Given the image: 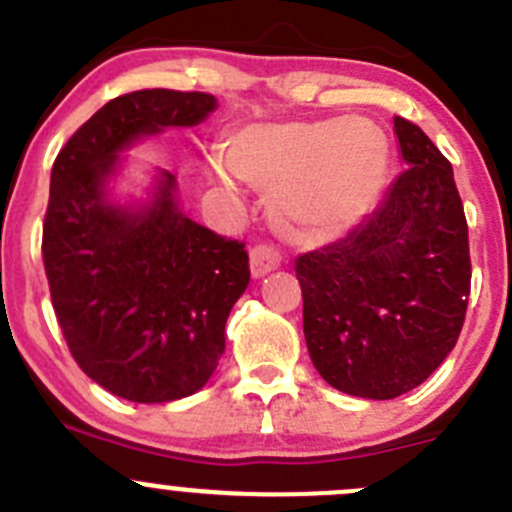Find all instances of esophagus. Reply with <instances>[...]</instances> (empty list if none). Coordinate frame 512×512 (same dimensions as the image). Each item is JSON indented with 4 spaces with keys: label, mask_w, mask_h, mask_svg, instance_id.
<instances>
[{
    "label": "esophagus",
    "mask_w": 512,
    "mask_h": 512,
    "mask_svg": "<svg viewBox=\"0 0 512 512\" xmlns=\"http://www.w3.org/2000/svg\"><path fill=\"white\" fill-rule=\"evenodd\" d=\"M249 263H251V276L263 278L266 273L276 271V268L281 266V256H278L273 249H268V246H256V249H251Z\"/></svg>",
    "instance_id": "1"
}]
</instances>
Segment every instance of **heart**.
Listing matches in <instances>:
<instances>
[{"label": "heart", "instance_id": "obj_1", "mask_svg": "<svg viewBox=\"0 0 512 512\" xmlns=\"http://www.w3.org/2000/svg\"><path fill=\"white\" fill-rule=\"evenodd\" d=\"M388 166V136L361 116L261 121L229 136L226 154L206 161V179L224 196L241 181L268 191L278 234L296 246H321L371 214Z\"/></svg>", "mask_w": 512, "mask_h": 512}]
</instances>
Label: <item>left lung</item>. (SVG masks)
<instances>
[{
    "label": "left lung",
    "mask_w": 512,
    "mask_h": 512,
    "mask_svg": "<svg viewBox=\"0 0 512 512\" xmlns=\"http://www.w3.org/2000/svg\"><path fill=\"white\" fill-rule=\"evenodd\" d=\"M403 174L346 239L296 258L303 336L323 381L388 401L453 351L470 293L468 224L453 166L421 126L393 119Z\"/></svg>",
    "instance_id": "1"
}]
</instances>
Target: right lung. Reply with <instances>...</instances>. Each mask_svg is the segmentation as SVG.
<instances>
[{"mask_svg":"<svg viewBox=\"0 0 512 512\" xmlns=\"http://www.w3.org/2000/svg\"><path fill=\"white\" fill-rule=\"evenodd\" d=\"M204 91L141 89L101 106L59 151L44 219L52 306L79 368L114 396L169 403L201 391L226 348V318L249 286V254L196 224L176 176L149 171L121 194L126 151L209 119Z\"/></svg>","mask_w":512,"mask_h":512,"instance_id":"right-lung-1","label":"right lung"}]
</instances>
